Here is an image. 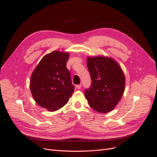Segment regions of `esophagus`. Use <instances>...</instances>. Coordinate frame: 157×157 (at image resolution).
<instances>
[{"mask_svg":"<svg viewBox=\"0 0 157 157\" xmlns=\"http://www.w3.org/2000/svg\"><path fill=\"white\" fill-rule=\"evenodd\" d=\"M81 87H82V85H81V84H77V86H76V88H77L78 89V90L81 88Z\"/></svg>","mask_w":157,"mask_h":157,"instance_id":"esophagus-1","label":"esophagus"}]
</instances>
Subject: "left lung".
Returning a JSON list of instances; mask_svg holds the SVG:
<instances>
[{
	"mask_svg": "<svg viewBox=\"0 0 157 157\" xmlns=\"http://www.w3.org/2000/svg\"><path fill=\"white\" fill-rule=\"evenodd\" d=\"M91 86L84 95L90 106L101 113L111 111L124 91L125 77L116 61L107 57H88Z\"/></svg>",
	"mask_w": 157,
	"mask_h": 157,
	"instance_id": "8db88e82",
	"label": "left lung"
}]
</instances>
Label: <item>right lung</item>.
Segmentation results:
<instances>
[{
  "label": "right lung",
  "mask_w": 157,
  "mask_h": 157,
  "mask_svg": "<svg viewBox=\"0 0 157 157\" xmlns=\"http://www.w3.org/2000/svg\"><path fill=\"white\" fill-rule=\"evenodd\" d=\"M67 52L54 51L44 56L33 71L30 89L38 105L49 111L63 107L75 90L66 63Z\"/></svg>",
  "instance_id": "right-lung-1"
}]
</instances>
